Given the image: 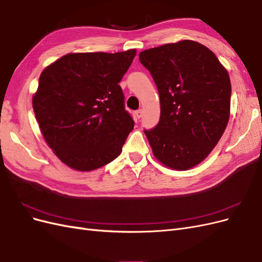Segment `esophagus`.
<instances>
[{
  "label": "esophagus",
  "mask_w": 262,
  "mask_h": 262,
  "mask_svg": "<svg viewBox=\"0 0 262 262\" xmlns=\"http://www.w3.org/2000/svg\"><path fill=\"white\" fill-rule=\"evenodd\" d=\"M142 115H143V112H142V109H139V110H137V112H136V117L137 118H141L142 117Z\"/></svg>",
  "instance_id": "34e87169"
}]
</instances>
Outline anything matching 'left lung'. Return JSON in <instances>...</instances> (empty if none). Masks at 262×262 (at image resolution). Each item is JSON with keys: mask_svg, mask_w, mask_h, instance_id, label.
Segmentation results:
<instances>
[{"mask_svg": "<svg viewBox=\"0 0 262 262\" xmlns=\"http://www.w3.org/2000/svg\"><path fill=\"white\" fill-rule=\"evenodd\" d=\"M140 62L157 86L161 117L144 130L158 161L186 170L201 163L224 133L231 108L227 71L207 47L192 40L142 51Z\"/></svg>", "mask_w": 262, "mask_h": 262, "instance_id": "1", "label": "left lung"}]
</instances>
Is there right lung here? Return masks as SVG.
Listing matches in <instances>:
<instances>
[{"label": "right lung", "instance_id": "obj_1", "mask_svg": "<svg viewBox=\"0 0 262 262\" xmlns=\"http://www.w3.org/2000/svg\"><path fill=\"white\" fill-rule=\"evenodd\" d=\"M136 52L70 53L42 71L35 116L46 142L69 167L97 169L120 155L134 121L119 83Z\"/></svg>", "mask_w": 262, "mask_h": 262}]
</instances>
